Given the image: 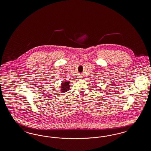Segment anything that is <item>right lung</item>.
Instances as JSON below:
<instances>
[{
	"instance_id": "right-lung-1",
	"label": "right lung",
	"mask_w": 151,
	"mask_h": 151,
	"mask_svg": "<svg viewBox=\"0 0 151 151\" xmlns=\"http://www.w3.org/2000/svg\"><path fill=\"white\" fill-rule=\"evenodd\" d=\"M70 81H65L64 83H62L60 85V91L61 93H65L70 89Z\"/></svg>"
}]
</instances>
